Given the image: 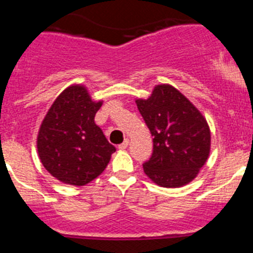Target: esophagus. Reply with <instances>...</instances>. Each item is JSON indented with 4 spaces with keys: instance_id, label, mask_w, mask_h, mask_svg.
<instances>
[{
    "instance_id": "1",
    "label": "esophagus",
    "mask_w": 253,
    "mask_h": 253,
    "mask_svg": "<svg viewBox=\"0 0 253 253\" xmlns=\"http://www.w3.org/2000/svg\"><path fill=\"white\" fill-rule=\"evenodd\" d=\"M128 144H129V139H128V138H126V139H125L124 142L122 143V144H119V146H118V148L122 149V151H123V149H125V148H126V147H128Z\"/></svg>"
}]
</instances>
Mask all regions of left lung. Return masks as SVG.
<instances>
[{
    "instance_id": "left-lung-1",
    "label": "left lung",
    "mask_w": 253,
    "mask_h": 253,
    "mask_svg": "<svg viewBox=\"0 0 253 253\" xmlns=\"http://www.w3.org/2000/svg\"><path fill=\"white\" fill-rule=\"evenodd\" d=\"M153 137L144 173L162 187H181L198 176L210 153L207 119L171 84H157L147 100H135Z\"/></svg>"
}]
</instances>
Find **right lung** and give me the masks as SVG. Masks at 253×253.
<instances>
[{"label": "right lung", "instance_id": "add662e5", "mask_svg": "<svg viewBox=\"0 0 253 253\" xmlns=\"http://www.w3.org/2000/svg\"><path fill=\"white\" fill-rule=\"evenodd\" d=\"M102 101H93L84 84H71L54 100L37 138L39 158L60 182L84 186L106 169L115 147L95 124Z\"/></svg>", "mask_w": 253, "mask_h": 253}]
</instances>
